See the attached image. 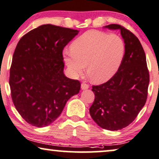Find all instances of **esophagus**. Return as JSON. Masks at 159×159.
Segmentation results:
<instances>
[{
	"mask_svg": "<svg viewBox=\"0 0 159 159\" xmlns=\"http://www.w3.org/2000/svg\"><path fill=\"white\" fill-rule=\"evenodd\" d=\"M81 87V89H87L88 88H89V85L85 83H82Z\"/></svg>",
	"mask_w": 159,
	"mask_h": 159,
	"instance_id": "34e87169",
	"label": "esophagus"
}]
</instances>
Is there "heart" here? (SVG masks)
I'll use <instances>...</instances> for the list:
<instances>
[{
	"mask_svg": "<svg viewBox=\"0 0 159 159\" xmlns=\"http://www.w3.org/2000/svg\"><path fill=\"white\" fill-rule=\"evenodd\" d=\"M70 48L64 52V61L72 75H81L87 65L88 77L95 83L107 81L116 73L125 52L119 36L97 30L82 34Z\"/></svg>",
	"mask_w": 159,
	"mask_h": 159,
	"instance_id": "b5f03b06",
	"label": "heart"
}]
</instances>
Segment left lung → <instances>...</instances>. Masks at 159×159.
Masks as SVG:
<instances>
[{"instance_id": "left-lung-1", "label": "left lung", "mask_w": 159, "mask_h": 159, "mask_svg": "<svg viewBox=\"0 0 159 159\" xmlns=\"http://www.w3.org/2000/svg\"><path fill=\"white\" fill-rule=\"evenodd\" d=\"M105 28L121 32L125 52L118 72L106 83L93 86L95 100L89 114L99 127L113 131L130 124L144 106L150 75L144 49L136 36L121 25Z\"/></svg>"}]
</instances>
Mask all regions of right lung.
<instances>
[{"instance_id":"right-lung-1","label":"right lung","mask_w":159,"mask_h":159,"mask_svg":"<svg viewBox=\"0 0 159 159\" xmlns=\"http://www.w3.org/2000/svg\"><path fill=\"white\" fill-rule=\"evenodd\" d=\"M78 30L44 24L20 38L9 73L11 96L21 117L37 127L52 123L81 83L64 73L63 49Z\"/></svg>"}]
</instances>
